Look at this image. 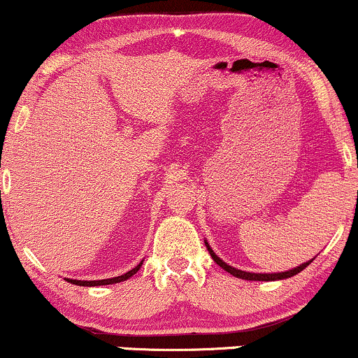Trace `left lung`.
<instances>
[{
  "label": "left lung",
  "instance_id": "obj_1",
  "mask_svg": "<svg viewBox=\"0 0 358 358\" xmlns=\"http://www.w3.org/2000/svg\"><path fill=\"white\" fill-rule=\"evenodd\" d=\"M204 244H206V247H207V250H209L210 257L214 259V262L217 264V266L222 267L224 271H226V272L232 273V275H234V277H237V279H244V280H262V282H271V280H282V279H289V277H294V275H297L299 272H302L303 268H306V267L308 266V264H310L312 260H314V259H312V260H307V262L301 264V266H297V267H294V268H289V271H285V272H273V273H257V272H245V271H241V268H236V267L229 266V264L224 262L222 259L217 257V255H215L214 250L210 249L209 242L204 241Z\"/></svg>",
  "mask_w": 358,
  "mask_h": 358
}]
</instances>
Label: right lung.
Listing matches in <instances>:
<instances>
[{"label": "right lung", "instance_id": "obj_1", "mask_svg": "<svg viewBox=\"0 0 358 358\" xmlns=\"http://www.w3.org/2000/svg\"><path fill=\"white\" fill-rule=\"evenodd\" d=\"M144 260H141V262L136 266L134 268H131L129 272L122 273V275H117V277H113V279H103V280H78V279H66L68 282H71L74 285H81V287H96V285H113V284H117V282H124L129 279V277L134 275L136 272L139 271L141 266H143Z\"/></svg>", "mask_w": 358, "mask_h": 358}]
</instances>
